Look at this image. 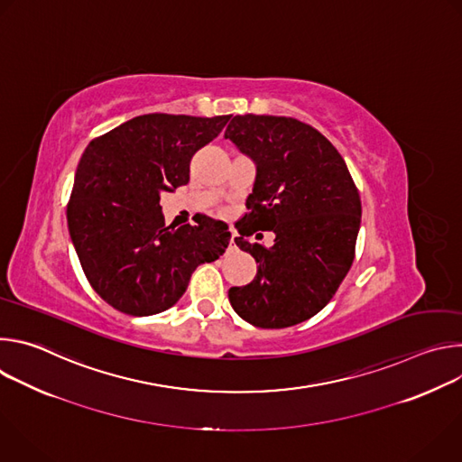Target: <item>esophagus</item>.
Segmentation results:
<instances>
[{"mask_svg":"<svg viewBox=\"0 0 462 462\" xmlns=\"http://www.w3.org/2000/svg\"><path fill=\"white\" fill-rule=\"evenodd\" d=\"M230 250H237V246H236V241H234V236H232V239H230Z\"/></svg>","mask_w":462,"mask_h":462,"instance_id":"1","label":"esophagus"}]
</instances>
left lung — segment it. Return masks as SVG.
<instances>
[{
  "label": "left lung",
  "mask_w": 462,
  "mask_h": 462,
  "mask_svg": "<svg viewBox=\"0 0 462 462\" xmlns=\"http://www.w3.org/2000/svg\"><path fill=\"white\" fill-rule=\"evenodd\" d=\"M225 139L255 164L236 245L255 259L257 274L228 291L230 305L254 327L301 323L331 301L353 265L358 189L337 148L296 118L237 115ZM255 229L274 231L275 245L250 244Z\"/></svg>",
  "instance_id": "8db88e82"
}]
</instances>
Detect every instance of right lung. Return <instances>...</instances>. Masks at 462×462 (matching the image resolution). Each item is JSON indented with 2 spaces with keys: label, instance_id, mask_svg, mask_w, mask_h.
Returning <instances> with one entry per match:
<instances>
[{
  "label": "right lung",
  "instance_id": "add662e5",
  "mask_svg": "<svg viewBox=\"0 0 462 462\" xmlns=\"http://www.w3.org/2000/svg\"><path fill=\"white\" fill-rule=\"evenodd\" d=\"M230 115L152 113L131 118L86 148L68 205V226L86 278L120 312L173 307L193 271L225 254L228 225L164 226L161 195L189 180V161Z\"/></svg>",
  "mask_w": 462,
  "mask_h": 462
}]
</instances>
